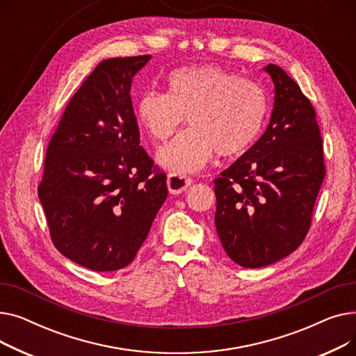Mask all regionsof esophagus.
<instances>
[{
  "label": "esophagus",
  "instance_id": "esophagus-1",
  "mask_svg": "<svg viewBox=\"0 0 356 356\" xmlns=\"http://www.w3.org/2000/svg\"><path fill=\"white\" fill-rule=\"evenodd\" d=\"M192 183V177L186 175H177V173H168L167 176V188L168 192L173 195H179L189 188Z\"/></svg>",
  "mask_w": 356,
  "mask_h": 356
}]
</instances>
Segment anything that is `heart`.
Segmentation results:
<instances>
[{
  "label": "heart",
  "instance_id": "b5f03b06",
  "mask_svg": "<svg viewBox=\"0 0 356 356\" xmlns=\"http://www.w3.org/2000/svg\"><path fill=\"white\" fill-rule=\"evenodd\" d=\"M268 99L259 83L216 65L175 70L167 93L145 90L137 118L154 141L170 138L188 117L191 127L167 147L159 160L175 173L196 172L212 156L234 157L248 149L266 122Z\"/></svg>",
  "mask_w": 356,
  "mask_h": 356
}]
</instances>
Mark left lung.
<instances>
[{"label": "left lung", "mask_w": 356, "mask_h": 356, "mask_svg": "<svg viewBox=\"0 0 356 356\" xmlns=\"http://www.w3.org/2000/svg\"><path fill=\"white\" fill-rule=\"evenodd\" d=\"M270 124L261 138L215 183V225L228 257L259 268L302 245L326 167L316 111L300 86L275 65Z\"/></svg>", "instance_id": "left-lung-1"}]
</instances>
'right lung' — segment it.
<instances>
[{
    "label": "right lung",
    "mask_w": 356,
    "mask_h": 356,
    "mask_svg": "<svg viewBox=\"0 0 356 356\" xmlns=\"http://www.w3.org/2000/svg\"><path fill=\"white\" fill-rule=\"evenodd\" d=\"M152 56L102 60L65 108L37 188L50 239L93 271L133 263L167 197L165 173L140 145L134 74Z\"/></svg>",
    "instance_id": "right-lung-1"
}]
</instances>
